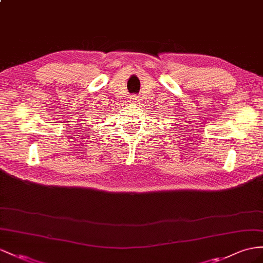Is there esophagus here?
I'll use <instances>...</instances> for the list:
<instances>
[{"mask_svg":"<svg viewBox=\"0 0 263 263\" xmlns=\"http://www.w3.org/2000/svg\"><path fill=\"white\" fill-rule=\"evenodd\" d=\"M130 99H131L132 102H137V101H138V97L137 96H132Z\"/></svg>","mask_w":263,"mask_h":263,"instance_id":"34e87169","label":"esophagus"}]
</instances>
